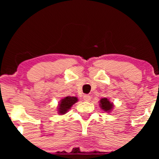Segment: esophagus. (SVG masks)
Instances as JSON below:
<instances>
[{
	"instance_id": "34e87169",
	"label": "esophagus",
	"mask_w": 159,
	"mask_h": 159,
	"mask_svg": "<svg viewBox=\"0 0 159 159\" xmlns=\"http://www.w3.org/2000/svg\"><path fill=\"white\" fill-rule=\"evenodd\" d=\"M90 99H91V97L89 96V95H84V101L89 102L90 101Z\"/></svg>"
}]
</instances>
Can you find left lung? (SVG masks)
Returning <instances> with one entry per match:
<instances>
[{"label":"left lung","instance_id":"8db88e82","mask_svg":"<svg viewBox=\"0 0 159 159\" xmlns=\"http://www.w3.org/2000/svg\"><path fill=\"white\" fill-rule=\"evenodd\" d=\"M99 105H100V107H101V108L102 109L103 111H106V112H110L111 109H112L113 107H114L113 103L110 102V101H109L107 98H102V99L100 100Z\"/></svg>","mask_w":159,"mask_h":159}]
</instances>
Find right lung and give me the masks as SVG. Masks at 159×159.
<instances>
[{
	"label": "right lung",
	"instance_id": "obj_1",
	"mask_svg": "<svg viewBox=\"0 0 159 159\" xmlns=\"http://www.w3.org/2000/svg\"><path fill=\"white\" fill-rule=\"evenodd\" d=\"M78 98L75 96H66L63 99H61V102L58 106V113L61 114H65L69 109L75 103L77 102Z\"/></svg>",
	"mask_w": 159,
	"mask_h": 159
}]
</instances>
